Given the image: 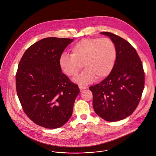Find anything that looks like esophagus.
<instances>
[{
	"label": "esophagus",
	"mask_w": 156,
	"mask_h": 156,
	"mask_svg": "<svg viewBox=\"0 0 156 156\" xmlns=\"http://www.w3.org/2000/svg\"><path fill=\"white\" fill-rule=\"evenodd\" d=\"M79 87L80 88V89L81 90H83V89H87V87L83 86H81V85H79Z\"/></svg>",
	"instance_id": "34e87169"
}]
</instances>
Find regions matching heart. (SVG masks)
Masks as SVG:
<instances>
[{
    "instance_id": "heart-1",
    "label": "heart",
    "mask_w": 156,
    "mask_h": 156,
    "mask_svg": "<svg viewBox=\"0 0 156 156\" xmlns=\"http://www.w3.org/2000/svg\"><path fill=\"white\" fill-rule=\"evenodd\" d=\"M71 55L63 54L59 60L61 69L69 77H74L86 69L74 82L87 85L95 77L101 80L110 74L113 69L117 51L113 42L108 38H85L74 44Z\"/></svg>"
}]
</instances>
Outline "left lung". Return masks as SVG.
<instances>
[{
  "label": "left lung",
  "instance_id": "1",
  "mask_svg": "<svg viewBox=\"0 0 156 156\" xmlns=\"http://www.w3.org/2000/svg\"><path fill=\"white\" fill-rule=\"evenodd\" d=\"M113 42L117 55L110 74L98 84L89 87L95 112L106 121L117 122L133 113L141 98L145 73L135 49L121 37L102 32Z\"/></svg>",
  "mask_w": 156,
  "mask_h": 156
}]
</instances>
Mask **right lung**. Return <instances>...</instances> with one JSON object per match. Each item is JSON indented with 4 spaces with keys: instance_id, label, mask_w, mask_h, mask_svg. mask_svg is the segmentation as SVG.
Segmentation results:
<instances>
[{
    "instance_id": "add662e5",
    "label": "right lung",
    "mask_w": 156,
    "mask_h": 156,
    "mask_svg": "<svg viewBox=\"0 0 156 156\" xmlns=\"http://www.w3.org/2000/svg\"><path fill=\"white\" fill-rule=\"evenodd\" d=\"M73 39L47 37L33 44L16 73V93L24 112L35 124L60 128L70 119L78 85L62 73L61 55Z\"/></svg>"
}]
</instances>
